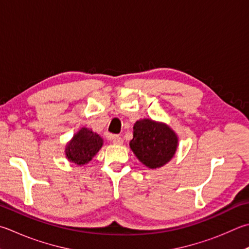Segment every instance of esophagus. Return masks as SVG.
<instances>
[{"label": "esophagus", "instance_id": "esophagus-1", "mask_svg": "<svg viewBox=\"0 0 249 249\" xmlns=\"http://www.w3.org/2000/svg\"><path fill=\"white\" fill-rule=\"evenodd\" d=\"M111 140L114 144H123V139H122L120 136H117V135H112Z\"/></svg>", "mask_w": 249, "mask_h": 249}]
</instances>
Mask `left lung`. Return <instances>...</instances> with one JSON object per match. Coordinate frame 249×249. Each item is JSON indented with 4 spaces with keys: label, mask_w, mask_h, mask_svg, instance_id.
Here are the masks:
<instances>
[{
    "label": "left lung",
    "mask_w": 249,
    "mask_h": 249,
    "mask_svg": "<svg viewBox=\"0 0 249 249\" xmlns=\"http://www.w3.org/2000/svg\"><path fill=\"white\" fill-rule=\"evenodd\" d=\"M129 147L137 159L149 169H159L175 156L178 137L168 124L142 119L134 124Z\"/></svg>",
    "instance_id": "1"
}]
</instances>
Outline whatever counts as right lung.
I'll use <instances>...</instances> for the list:
<instances>
[{
	"label": "right lung",
	"instance_id": "obj_1",
	"mask_svg": "<svg viewBox=\"0 0 249 249\" xmlns=\"http://www.w3.org/2000/svg\"><path fill=\"white\" fill-rule=\"evenodd\" d=\"M103 146V139L92 129L83 127L74 134L65 147L66 159L77 165L87 164Z\"/></svg>",
	"mask_w": 249,
	"mask_h": 249
}]
</instances>
